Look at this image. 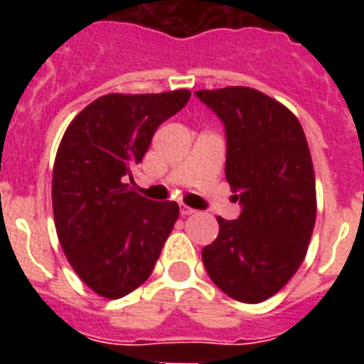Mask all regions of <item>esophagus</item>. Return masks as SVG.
Returning <instances> with one entry per match:
<instances>
[{"mask_svg": "<svg viewBox=\"0 0 364 364\" xmlns=\"http://www.w3.org/2000/svg\"><path fill=\"white\" fill-rule=\"evenodd\" d=\"M179 213H181L183 217H188L193 215V213H196V211H194L193 208H188V205H181V208H179Z\"/></svg>", "mask_w": 364, "mask_h": 364, "instance_id": "34e87169", "label": "esophagus"}]
</instances>
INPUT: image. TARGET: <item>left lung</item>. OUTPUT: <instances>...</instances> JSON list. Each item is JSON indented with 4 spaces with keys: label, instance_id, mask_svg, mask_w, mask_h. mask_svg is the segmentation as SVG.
I'll use <instances>...</instances> for the list:
<instances>
[{
    "label": "left lung",
    "instance_id": "left-lung-1",
    "mask_svg": "<svg viewBox=\"0 0 364 364\" xmlns=\"http://www.w3.org/2000/svg\"><path fill=\"white\" fill-rule=\"evenodd\" d=\"M194 94L225 124V173L242 204L238 219L217 217L219 234L202 260L223 293L257 304L294 276L308 251L317 213L310 147L299 119L255 88Z\"/></svg>",
    "mask_w": 364,
    "mask_h": 364
}]
</instances>
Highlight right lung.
Listing matches in <instances>:
<instances>
[{"instance_id":"obj_1","label":"right lung","mask_w":364,"mask_h":364,"mask_svg":"<svg viewBox=\"0 0 364 364\" xmlns=\"http://www.w3.org/2000/svg\"><path fill=\"white\" fill-rule=\"evenodd\" d=\"M188 90L107 94L68 126L53 170L56 234L77 276L105 299L141 285L179 217L176 202H151L128 185L160 124Z\"/></svg>"}]
</instances>
